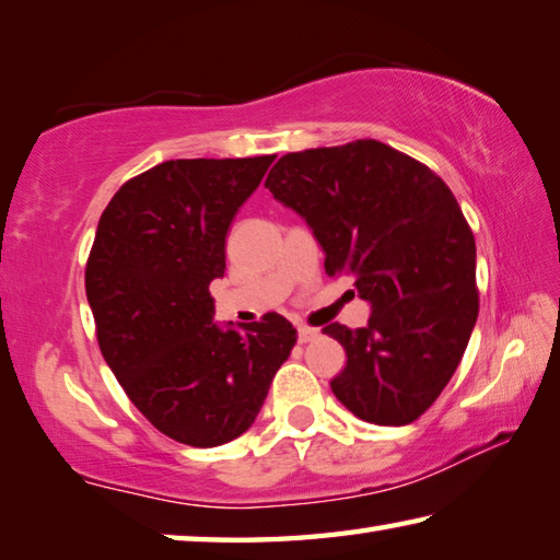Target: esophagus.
Returning <instances> with one entry per match:
<instances>
[{"label":"esophagus","instance_id":"esophagus-1","mask_svg":"<svg viewBox=\"0 0 560 560\" xmlns=\"http://www.w3.org/2000/svg\"><path fill=\"white\" fill-rule=\"evenodd\" d=\"M320 334L318 328H311V326H299V343H311V340H316Z\"/></svg>","mask_w":560,"mask_h":560}]
</instances>
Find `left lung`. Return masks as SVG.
<instances>
[{
  "instance_id": "obj_1",
  "label": "left lung",
  "mask_w": 560,
  "mask_h": 560,
  "mask_svg": "<svg viewBox=\"0 0 560 560\" xmlns=\"http://www.w3.org/2000/svg\"><path fill=\"white\" fill-rule=\"evenodd\" d=\"M267 187L314 230L328 277H350L373 306L365 328H324L348 355L330 390L365 422H415L457 371L479 314L477 246L452 189L371 138L283 155Z\"/></svg>"
}]
</instances>
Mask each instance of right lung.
<instances>
[{
    "instance_id": "obj_1",
    "label": "right lung",
    "mask_w": 560,
    "mask_h": 560,
    "mask_svg": "<svg viewBox=\"0 0 560 560\" xmlns=\"http://www.w3.org/2000/svg\"><path fill=\"white\" fill-rule=\"evenodd\" d=\"M273 155L167 160L130 177L101 214L86 261L96 338L130 402L155 430L217 447L252 428L296 343L279 314L222 330L212 279L234 214Z\"/></svg>"
}]
</instances>
